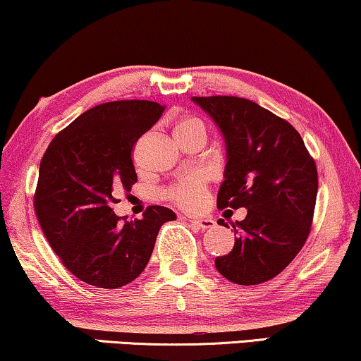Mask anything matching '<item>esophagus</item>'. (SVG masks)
<instances>
[{
	"mask_svg": "<svg viewBox=\"0 0 361 361\" xmlns=\"http://www.w3.org/2000/svg\"><path fill=\"white\" fill-rule=\"evenodd\" d=\"M189 221L192 225H195L197 228H202V230L212 228V226L215 225V221L212 219H192V216H189Z\"/></svg>",
	"mask_w": 361,
	"mask_h": 361,
	"instance_id": "esophagus-1",
	"label": "esophagus"
}]
</instances>
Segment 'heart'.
<instances>
[{
    "instance_id": "heart-1",
    "label": "heart",
    "mask_w": 361,
    "mask_h": 361,
    "mask_svg": "<svg viewBox=\"0 0 361 361\" xmlns=\"http://www.w3.org/2000/svg\"><path fill=\"white\" fill-rule=\"evenodd\" d=\"M207 130L204 121L199 118H182L174 126L176 141L185 137H202L205 140ZM207 192V177L204 174H190L182 177L176 184H172L166 192V197L176 205L185 210H197L202 207Z\"/></svg>"
}]
</instances>
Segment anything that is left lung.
I'll use <instances>...</instances> for the list:
<instances>
[{
  "label": "left lung",
  "instance_id": "1",
  "mask_svg": "<svg viewBox=\"0 0 361 361\" xmlns=\"http://www.w3.org/2000/svg\"><path fill=\"white\" fill-rule=\"evenodd\" d=\"M192 100L209 113L225 140L216 207L248 210L245 220L231 224L233 250L215 258V268L240 286L273 279L309 236L319 187L315 162L294 126L258 103L238 97Z\"/></svg>",
  "mask_w": 361,
  "mask_h": 361
}]
</instances>
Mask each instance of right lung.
<instances>
[{
    "instance_id": "obj_1",
    "label": "right lung",
    "mask_w": 361,
    "mask_h": 361,
    "mask_svg": "<svg viewBox=\"0 0 361 361\" xmlns=\"http://www.w3.org/2000/svg\"><path fill=\"white\" fill-rule=\"evenodd\" d=\"M164 106L147 100L102 103L75 118L51 141L39 167L34 207L44 235L66 268L103 289L130 284L146 268L171 209L147 207L123 221L113 192L137 180L133 145L159 120Z\"/></svg>"
}]
</instances>
